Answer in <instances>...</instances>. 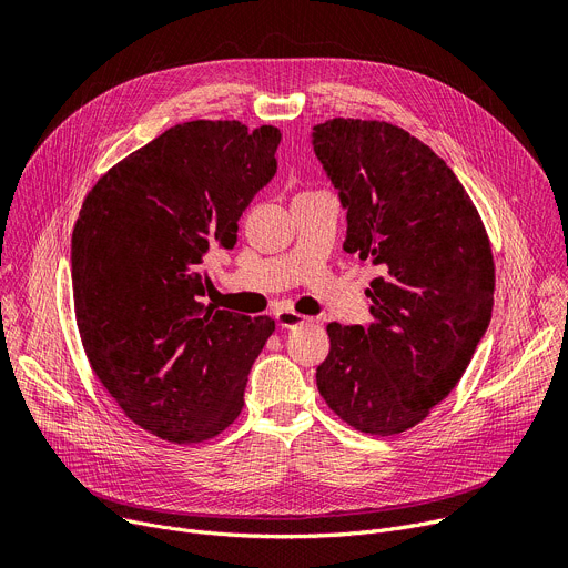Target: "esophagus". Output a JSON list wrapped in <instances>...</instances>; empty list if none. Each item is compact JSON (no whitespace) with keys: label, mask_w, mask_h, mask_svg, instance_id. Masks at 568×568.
<instances>
[{"label":"esophagus","mask_w":568,"mask_h":568,"mask_svg":"<svg viewBox=\"0 0 568 568\" xmlns=\"http://www.w3.org/2000/svg\"><path fill=\"white\" fill-rule=\"evenodd\" d=\"M306 322H311V317H304V315H298L294 311H278L276 313V324L281 328H296V326L306 324Z\"/></svg>","instance_id":"obj_1"}]
</instances>
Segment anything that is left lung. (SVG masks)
Returning <instances> with one entry per match:
<instances>
[{"instance_id":"1","label":"left lung","mask_w":568,"mask_h":568,"mask_svg":"<svg viewBox=\"0 0 568 568\" xmlns=\"http://www.w3.org/2000/svg\"><path fill=\"white\" fill-rule=\"evenodd\" d=\"M347 210L343 248L369 260V326H326V404L352 427L393 436L427 418L466 372L494 311V255L466 189L429 145L379 121L311 132Z\"/></svg>"}]
</instances>
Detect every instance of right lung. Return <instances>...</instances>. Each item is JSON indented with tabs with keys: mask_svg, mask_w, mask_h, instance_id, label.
Returning <instances> with one entry per match:
<instances>
[{
	"mask_svg": "<svg viewBox=\"0 0 568 568\" xmlns=\"http://www.w3.org/2000/svg\"><path fill=\"white\" fill-rule=\"evenodd\" d=\"M281 132L182 123L113 166L72 231L74 315L89 363L128 418L201 443L244 406L274 320L203 304V262L233 248L237 221L276 173Z\"/></svg>",
	"mask_w": 568,
	"mask_h": 568,
	"instance_id": "add662e5",
	"label": "right lung"
}]
</instances>
